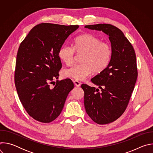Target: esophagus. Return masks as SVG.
<instances>
[{"instance_id":"1","label":"esophagus","mask_w":153,"mask_h":153,"mask_svg":"<svg viewBox=\"0 0 153 153\" xmlns=\"http://www.w3.org/2000/svg\"><path fill=\"white\" fill-rule=\"evenodd\" d=\"M74 85H75L76 86H77V87L80 86V85H81V83L77 81V80H74Z\"/></svg>"}]
</instances>
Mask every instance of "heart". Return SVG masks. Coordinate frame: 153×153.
<instances>
[{"instance_id":"1","label":"heart","mask_w":153,"mask_h":153,"mask_svg":"<svg viewBox=\"0 0 153 153\" xmlns=\"http://www.w3.org/2000/svg\"><path fill=\"white\" fill-rule=\"evenodd\" d=\"M76 53L82 54L80 64H76L65 70V77L82 80L91 74L102 72L110 62L112 50L108 43L101 42L98 37L85 34L77 37L73 47L65 45L59 51V57L67 65L73 63Z\"/></svg>"}]
</instances>
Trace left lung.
<instances>
[{
  "label": "left lung",
  "instance_id": "left-lung-1",
  "mask_svg": "<svg viewBox=\"0 0 153 153\" xmlns=\"http://www.w3.org/2000/svg\"><path fill=\"white\" fill-rule=\"evenodd\" d=\"M85 28L102 31L111 42L110 63L105 70L91 79L101 91L86 84L81 85L86 113L96 123L108 124L117 119L126 110L137 77L136 56L131 43L118 28L105 24Z\"/></svg>",
  "mask_w": 153,
  "mask_h": 153
}]
</instances>
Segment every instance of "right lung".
<instances>
[{"instance_id":"obj_1","label":"right lung","mask_w":153,"mask_h":153,"mask_svg":"<svg viewBox=\"0 0 153 153\" xmlns=\"http://www.w3.org/2000/svg\"><path fill=\"white\" fill-rule=\"evenodd\" d=\"M79 25L42 23L29 32L19 48L14 75L19 99L34 119L50 123L61 113L69 93L74 88L70 79L50 84L58 78L62 67L59 51ZM55 85V84H54Z\"/></svg>"}]
</instances>
